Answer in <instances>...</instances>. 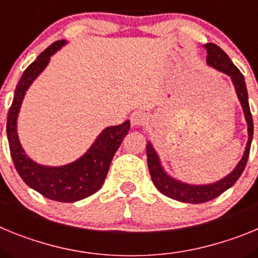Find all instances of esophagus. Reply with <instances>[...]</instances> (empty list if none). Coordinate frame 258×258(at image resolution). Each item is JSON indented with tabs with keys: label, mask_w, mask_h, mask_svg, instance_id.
<instances>
[{
	"label": "esophagus",
	"mask_w": 258,
	"mask_h": 258,
	"mask_svg": "<svg viewBox=\"0 0 258 258\" xmlns=\"http://www.w3.org/2000/svg\"><path fill=\"white\" fill-rule=\"evenodd\" d=\"M131 121L134 126H140V125H145L147 122V115L142 111H136L132 113Z\"/></svg>",
	"instance_id": "obj_1"
}]
</instances>
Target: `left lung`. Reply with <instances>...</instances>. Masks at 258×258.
<instances>
[{
    "mask_svg": "<svg viewBox=\"0 0 258 258\" xmlns=\"http://www.w3.org/2000/svg\"><path fill=\"white\" fill-rule=\"evenodd\" d=\"M206 47L207 51H208V56H207L208 64L231 77L239 101H240L243 109H244L245 120L248 122V142L241 160L239 161L235 169L232 170L227 177L221 179V181L212 184H206V186H191V184L175 181V179L170 178L169 175H166L164 173L163 168L160 166L159 157H157L155 150L152 149L151 143L147 142V146H146L147 165H149L150 174H151L155 187L160 191L161 194H164L165 197L172 198V199L178 200V202L192 203V204H200V203H206L209 202V200L216 199V198L220 197L221 194L225 192L227 188L231 187L232 184L238 181V178L241 175L243 170H244L245 165H247L250 143H252V137H253V118H252L249 103H248V93L244 76L234 66V63L230 60L226 52L223 51L220 46H217L216 44H206Z\"/></svg>",
    "mask_w": 258,
    "mask_h": 258,
    "instance_id": "obj_1",
    "label": "left lung"
}]
</instances>
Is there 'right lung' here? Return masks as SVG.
<instances>
[{"mask_svg": "<svg viewBox=\"0 0 258 258\" xmlns=\"http://www.w3.org/2000/svg\"><path fill=\"white\" fill-rule=\"evenodd\" d=\"M63 44V40L55 41L23 72L9 109L6 132L14 165L23 181L47 199L72 203L90 197L102 187L108 173L109 164L129 132L131 122L126 120L117 126L104 129L90 150L79 160L68 165L58 168L38 165L24 154L17 134V117L23 97L32 81L46 67L51 54Z\"/></svg>", "mask_w": 258, "mask_h": 258, "instance_id": "1", "label": "right lung"}]
</instances>
